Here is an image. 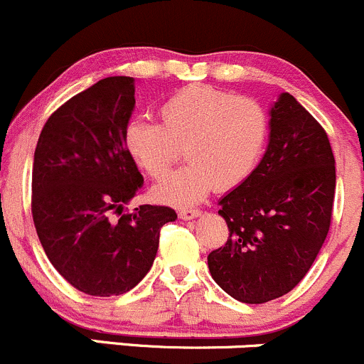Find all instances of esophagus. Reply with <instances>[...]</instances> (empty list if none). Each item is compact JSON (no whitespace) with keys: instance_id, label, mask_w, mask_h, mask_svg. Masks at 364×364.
Wrapping results in <instances>:
<instances>
[{"instance_id":"1","label":"esophagus","mask_w":364,"mask_h":364,"mask_svg":"<svg viewBox=\"0 0 364 364\" xmlns=\"http://www.w3.org/2000/svg\"><path fill=\"white\" fill-rule=\"evenodd\" d=\"M178 215H181V219L183 220H191L194 219V217H200L201 215V210L200 208H181L178 210Z\"/></svg>"}]
</instances>
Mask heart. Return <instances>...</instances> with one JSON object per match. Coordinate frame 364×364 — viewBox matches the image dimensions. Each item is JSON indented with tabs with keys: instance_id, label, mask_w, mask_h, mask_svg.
<instances>
[{
	"instance_id": "1",
	"label": "heart",
	"mask_w": 364,
	"mask_h": 364,
	"mask_svg": "<svg viewBox=\"0 0 364 364\" xmlns=\"http://www.w3.org/2000/svg\"><path fill=\"white\" fill-rule=\"evenodd\" d=\"M161 124L131 119L124 147L151 178L166 175L183 145L189 163L154 189L159 201L196 203L215 186L228 189L254 170L268 138V115L256 100L207 85H191L159 108Z\"/></svg>"
}]
</instances>
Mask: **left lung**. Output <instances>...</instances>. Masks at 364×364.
I'll return each mask as SVG.
<instances>
[{"label":"left lung","instance_id":"obj_1","mask_svg":"<svg viewBox=\"0 0 364 364\" xmlns=\"http://www.w3.org/2000/svg\"><path fill=\"white\" fill-rule=\"evenodd\" d=\"M335 186L328 134L294 96L282 92L269 108L263 159L219 201L230 238L208 254L212 279L252 305L293 291L329 231Z\"/></svg>","mask_w":364,"mask_h":364}]
</instances>
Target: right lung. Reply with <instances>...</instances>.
Wrapping results in <instances>:
<instances>
[{
    "label": "right lung",
    "instance_id": "obj_1",
    "mask_svg": "<svg viewBox=\"0 0 364 364\" xmlns=\"http://www.w3.org/2000/svg\"><path fill=\"white\" fill-rule=\"evenodd\" d=\"M134 78L108 77L45 122L33 161L31 212L52 266L85 294L119 296L151 269L170 207L124 212L144 186L124 147Z\"/></svg>",
    "mask_w": 364,
    "mask_h": 364
}]
</instances>
